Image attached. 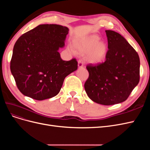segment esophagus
<instances>
[{
  "mask_svg": "<svg viewBox=\"0 0 150 150\" xmlns=\"http://www.w3.org/2000/svg\"><path fill=\"white\" fill-rule=\"evenodd\" d=\"M84 66V62H83V61L81 60H79L78 61V67H83Z\"/></svg>",
  "mask_w": 150,
  "mask_h": 150,
  "instance_id": "1",
  "label": "esophagus"
}]
</instances>
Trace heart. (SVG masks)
Returning a JSON list of instances; mask_svg holds the SVG:
<instances>
[{
    "mask_svg": "<svg viewBox=\"0 0 150 150\" xmlns=\"http://www.w3.org/2000/svg\"><path fill=\"white\" fill-rule=\"evenodd\" d=\"M99 41L97 35H91L80 41L74 42L75 48L81 54L88 53L87 61L92 64H98L103 62L106 56L108 47L105 42ZM69 51L74 53V50L69 47Z\"/></svg>",
    "mask_w": 150,
    "mask_h": 150,
    "instance_id": "obj_1",
    "label": "heart"
}]
</instances>
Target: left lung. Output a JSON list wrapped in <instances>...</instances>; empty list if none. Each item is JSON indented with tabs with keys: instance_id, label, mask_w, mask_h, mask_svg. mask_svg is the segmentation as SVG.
Here are the masks:
<instances>
[{
	"instance_id": "8db88e82",
	"label": "left lung",
	"mask_w": 150,
	"mask_h": 150,
	"mask_svg": "<svg viewBox=\"0 0 150 150\" xmlns=\"http://www.w3.org/2000/svg\"><path fill=\"white\" fill-rule=\"evenodd\" d=\"M106 33V61L86 66L89 78L84 88L92 101L108 106L126 101L138 85L140 61L137 52L121 34L110 30Z\"/></svg>"
}]
</instances>
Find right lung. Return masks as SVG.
I'll return each mask as SVG.
<instances>
[{"label": "right lung", "mask_w": 150, "mask_h": 150, "mask_svg": "<svg viewBox=\"0 0 150 150\" xmlns=\"http://www.w3.org/2000/svg\"><path fill=\"white\" fill-rule=\"evenodd\" d=\"M69 29L57 24H41L17 39L11 71L20 91L41 101L59 93L67 76L78 69L76 59L63 61L58 50L64 46Z\"/></svg>", "instance_id": "add662e5"}]
</instances>
